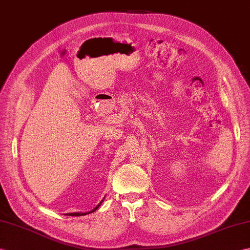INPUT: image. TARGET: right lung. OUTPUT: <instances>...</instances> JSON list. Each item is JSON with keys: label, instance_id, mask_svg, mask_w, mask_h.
Returning <instances> with one entry per match:
<instances>
[{"label": "right lung", "instance_id": "right-lung-1", "mask_svg": "<svg viewBox=\"0 0 250 250\" xmlns=\"http://www.w3.org/2000/svg\"><path fill=\"white\" fill-rule=\"evenodd\" d=\"M103 201V200H102ZM102 201L100 202V204H99V206H100L101 204H102ZM99 206H97L94 210L92 211H90V212H87V213H69V214H66V215H71V216H82V215H86V214H89V213H92V212H95L97 208H99Z\"/></svg>", "mask_w": 250, "mask_h": 250}]
</instances>
